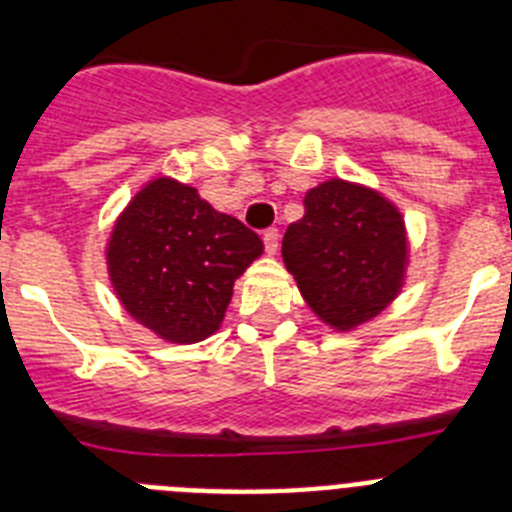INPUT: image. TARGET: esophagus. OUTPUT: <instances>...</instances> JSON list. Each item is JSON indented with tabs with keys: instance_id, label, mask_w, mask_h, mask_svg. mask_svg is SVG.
<instances>
[{
	"instance_id": "34e87169",
	"label": "esophagus",
	"mask_w": 512,
	"mask_h": 512,
	"mask_svg": "<svg viewBox=\"0 0 512 512\" xmlns=\"http://www.w3.org/2000/svg\"><path fill=\"white\" fill-rule=\"evenodd\" d=\"M264 246H266V253H277V248H279V230L277 228L264 230Z\"/></svg>"
}]
</instances>
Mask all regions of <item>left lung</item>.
I'll list each match as a JSON object with an SVG mask.
<instances>
[{"label":"left lung","instance_id":"8db88e82","mask_svg":"<svg viewBox=\"0 0 512 512\" xmlns=\"http://www.w3.org/2000/svg\"><path fill=\"white\" fill-rule=\"evenodd\" d=\"M282 256L312 312L351 330L400 292L408 266L405 220L374 189L330 179L305 194V215L284 233Z\"/></svg>","mask_w":512,"mask_h":512}]
</instances>
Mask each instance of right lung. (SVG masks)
<instances>
[{"label": "right lung", "instance_id": "obj_1", "mask_svg": "<svg viewBox=\"0 0 512 512\" xmlns=\"http://www.w3.org/2000/svg\"><path fill=\"white\" fill-rule=\"evenodd\" d=\"M261 253V238L241 220L158 176L117 217L107 269L140 325L171 343H197L220 328L235 279Z\"/></svg>", "mask_w": 512, "mask_h": 512}]
</instances>
